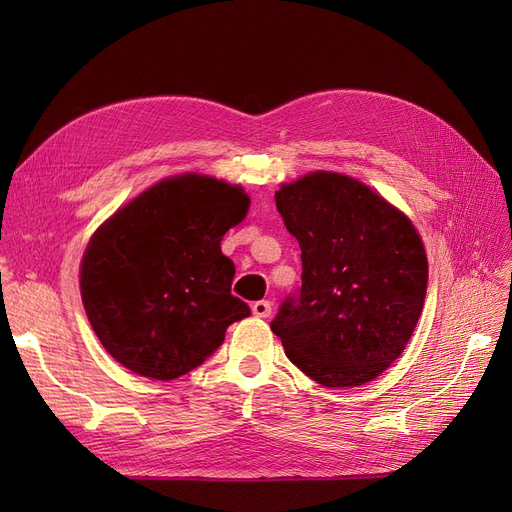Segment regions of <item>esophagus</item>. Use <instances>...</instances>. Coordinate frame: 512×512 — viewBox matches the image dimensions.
Returning a JSON list of instances; mask_svg holds the SVG:
<instances>
[{
  "mask_svg": "<svg viewBox=\"0 0 512 512\" xmlns=\"http://www.w3.org/2000/svg\"><path fill=\"white\" fill-rule=\"evenodd\" d=\"M253 315L255 317H270L272 315V303L270 301L253 303Z\"/></svg>",
  "mask_w": 512,
  "mask_h": 512,
  "instance_id": "esophagus-1",
  "label": "esophagus"
}]
</instances>
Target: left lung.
<instances>
[{
    "mask_svg": "<svg viewBox=\"0 0 512 512\" xmlns=\"http://www.w3.org/2000/svg\"><path fill=\"white\" fill-rule=\"evenodd\" d=\"M276 205L299 240L303 284L280 305L272 332L313 382H371L405 351L423 309L427 257L415 226L336 172L282 184Z\"/></svg>",
    "mask_w": 512,
    "mask_h": 512,
    "instance_id": "left-lung-1",
    "label": "left lung"
}]
</instances>
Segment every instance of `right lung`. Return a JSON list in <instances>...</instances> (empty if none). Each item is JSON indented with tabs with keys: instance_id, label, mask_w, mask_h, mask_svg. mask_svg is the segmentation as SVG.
Returning <instances> with one entry per match:
<instances>
[{
	"instance_id": "add662e5",
	"label": "right lung",
	"mask_w": 512,
	"mask_h": 512,
	"mask_svg": "<svg viewBox=\"0 0 512 512\" xmlns=\"http://www.w3.org/2000/svg\"><path fill=\"white\" fill-rule=\"evenodd\" d=\"M240 186L201 174L166 178L99 226L80 263L91 326L118 363L176 380L224 342L251 309L232 290L224 234L245 220Z\"/></svg>"
}]
</instances>
